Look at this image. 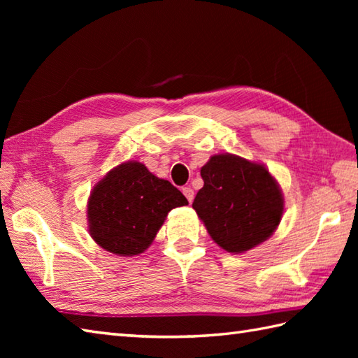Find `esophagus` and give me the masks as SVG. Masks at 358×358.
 Wrapping results in <instances>:
<instances>
[{
	"mask_svg": "<svg viewBox=\"0 0 358 358\" xmlns=\"http://www.w3.org/2000/svg\"><path fill=\"white\" fill-rule=\"evenodd\" d=\"M181 191H183V194H185V196L187 199V201H189V203H192L194 196H195V194H194V189H192V187H189V186H186V187L181 189Z\"/></svg>",
	"mask_w": 358,
	"mask_h": 358,
	"instance_id": "esophagus-1",
	"label": "esophagus"
}]
</instances>
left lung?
Here are the masks:
<instances>
[{
	"label": "left lung",
	"mask_w": 358,
	"mask_h": 358,
	"mask_svg": "<svg viewBox=\"0 0 358 358\" xmlns=\"http://www.w3.org/2000/svg\"><path fill=\"white\" fill-rule=\"evenodd\" d=\"M204 186L192 208L209 235L227 252L240 254L268 240L283 215V194L263 164L220 154L201 167Z\"/></svg>",
	"instance_id": "left-lung-1"
}]
</instances>
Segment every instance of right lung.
Here are the masks:
<instances>
[{
  "instance_id": "right-lung-1",
  "label": "right lung",
  "mask_w": 358,
  "mask_h": 358,
  "mask_svg": "<svg viewBox=\"0 0 358 358\" xmlns=\"http://www.w3.org/2000/svg\"><path fill=\"white\" fill-rule=\"evenodd\" d=\"M186 204L177 187L155 177L143 163H121L89 196L90 237L112 254L138 255L154 241L167 214Z\"/></svg>"
}]
</instances>
